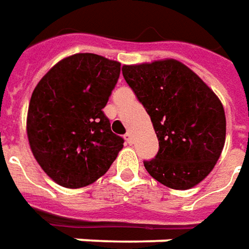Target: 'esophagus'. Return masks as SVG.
Here are the masks:
<instances>
[{
  "mask_svg": "<svg viewBox=\"0 0 249 249\" xmlns=\"http://www.w3.org/2000/svg\"><path fill=\"white\" fill-rule=\"evenodd\" d=\"M124 140L127 141L128 144H131V142H133V137H131V133H130V131H127V133L124 134Z\"/></svg>",
  "mask_w": 249,
  "mask_h": 249,
  "instance_id": "esophagus-1",
  "label": "esophagus"
}]
</instances>
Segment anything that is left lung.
I'll use <instances>...</instances> for the list:
<instances>
[{
    "label": "left lung",
    "instance_id": "left-lung-1",
    "mask_svg": "<svg viewBox=\"0 0 249 249\" xmlns=\"http://www.w3.org/2000/svg\"><path fill=\"white\" fill-rule=\"evenodd\" d=\"M159 140L146 171L164 186L185 191L200 183L221 156L226 118L221 100L191 68L174 58L123 66Z\"/></svg>",
    "mask_w": 249,
    "mask_h": 249
}]
</instances>
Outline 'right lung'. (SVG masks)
<instances>
[{"label": "right lung", "instance_id": "1", "mask_svg": "<svg viewBox=\"0 0 249 249\" xmlns=\"http://www.w3.org/2000/svg\"><path fill=\"white\" fill-rule=\"evenodd\" d=\"M121 63L94 53L63 58L35 86L27 137L35 160L58 185L78 189L108 171L123 148L103 112Z\"/></svg>", "mask_w": 249, "mask_h": 249}]
</instances>
